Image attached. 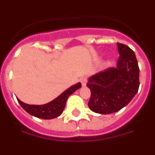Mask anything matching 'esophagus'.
I'll list each match as a JSON object with an SVG mask.
<instances>
[{
  "mask_svg": "<svg viewBox=\"0 0 155 155\" xmlns=\"http://www.w3.org/2000/svg\"><path fill=\"white\" fill-rule=\"evenodd\" d=\"M80 81L81 83L82 86H85L86 83H87V78L86 77H82V78H81Z\"/></svg>",
  "mask_w": 155,
  "mask_h": 155,
  "instance_id": "obj_1",
  "label": "esophagus"
}]
</instances>
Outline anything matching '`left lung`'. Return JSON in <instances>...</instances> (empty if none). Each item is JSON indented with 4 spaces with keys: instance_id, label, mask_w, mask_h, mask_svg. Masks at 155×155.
<instances>
[{
    "instance_id": "left-lung-1",
    "label": "left lung",
    "mask_w": 155,
    "mask_h": 155,
    "mask_svg": "<svg viewBox=\"0 0 155 155\" xmlns=\"http://www.w3.org/2000/svg\"><path fill=\"white\" fill-rule=\"evenodd\" d=\"M120 57L117 68H109L91 77L87 86L91 90L87 103L100 114L116 113L126 106L139 88V67L134 52L127 45L117 42Z\"/></svg>"
}]
</instances>
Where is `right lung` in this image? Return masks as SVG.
Returning a JSON list of instances; mask_svg holds the SVG:
<instances>
[{
  "instance_id": "1",
  "label": "right lung",
  "mask_w": 155,
  "mask_h": 155,
  "mask_svg": "<svg viewBox=\"0 0 155 155\" xmlns=\"http://www.w3.org/2000/svg\"><path fill=\"white\" fill-rule=\"evenodd\" d=\"M81 87V83L75 84V85L68 88V90H66L60 96L53 100L52 102L45 104V105H28V104L24 103L21 101H20L18 98V101L21 107L26 111L28 114L40 119L50 120V119L56 118L63 113V111L65 108L66 102H67L69 95H71L72 93L74 92L76 90L80 88Z\"/></svg>"
}]
</instances>
